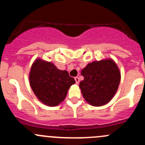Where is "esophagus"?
<instances>
[{
	"label": "esophagus",
	"mask_w": 145,
	"mask_h": 145,
	"mask_svg": "<svg viewBox=\"0 0 145 145\" xmlns=\"http://www.w3.org/2000/svg\"><path fill=\"white\" fill-rule=\"evenodd\" d=\"M74 79H75V81H76V84H78V83H79V82H80V79H79V78H78V77H75V78H74Z\"/></svg>",
	"instance_id": "34e87169"
}]
</instances>
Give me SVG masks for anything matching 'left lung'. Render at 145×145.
Listing matches in <instances>:
<instances>
[{"label":"left lung","mask_w":145,"mask_h":145,"mask_svg":"<svg viewBox=\"0 0 145 145\" xmlns=\"http://www.w3.org/2000/svg\"><path fill=\"white\" fill-rule=\"evenodd\" d=\"M84 79L79 83L81 93L92 106L106 105L116 94L121 81V73L112 59L94 61L81 72Z\"/></svg>","instance_id":"1"}]
</instances>
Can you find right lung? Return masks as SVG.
Wrapping results in <instances>:
<instances>
[{"label": "right lung", "mask_w": 145, "mask_h": 145, "mask_svg": "<svg viewBox=\"0 0 145 145\" xmlns=\"http://www.w3.org/2000/svg\"><path fill=\"white\" fill-rule=\"evenodd\" d=\"M29 83L42 103L55 106L63 102L75 80L66 70H59L52 62L38 58L31 67Z\"/></svg>", "instance_id": "add662e5"}]
</instances>
